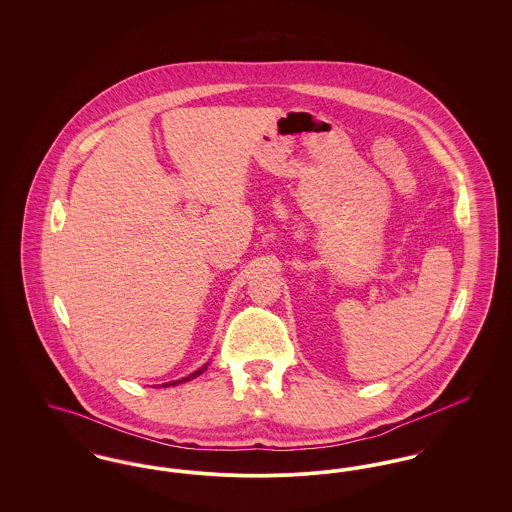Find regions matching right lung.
I'll return each mask as SVG.
<instances>
[{
  "label": "right lung",
  "mask_w": 512,
  "mask_h": 512,
  "mask_svg": "<svg viewBox=\"0 0 512 512\" xmlns=\"http://www.w3.org/2000/svg\"><path fill=\"white\" fill-rule=\"evenodd\" d=\"M209 365L201 366L199 370H195V372H192L190 376H186V378H182V380H176V382H169V384H163V386H176V384H180V382H186V380H192V378H195V376H199L205 368H207Z\"/></svg>",
  "instance_id": "right-lung-1"
}]
</instances>
